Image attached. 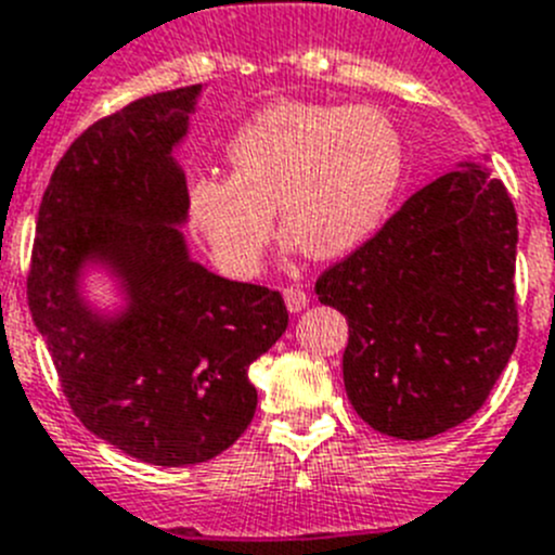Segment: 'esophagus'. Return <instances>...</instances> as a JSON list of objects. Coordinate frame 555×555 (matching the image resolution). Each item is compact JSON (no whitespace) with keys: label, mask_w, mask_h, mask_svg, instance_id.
I'll return each mask as SVG.
<instances>
[{"label":"esophagus","mask_w":555,"mask_h":555,"mask_svg":"<svg viewBox=\"0 0 555 555\" xmlns=\"http://www.w3.org/2000/svg\"><path fill=\"white\" fill-rule=\"evenodd\" d=\"M283 299H286V308L292 313L305 311V305H308V294H305L299 286H286V288H283Z\"/></svg>","instance_id":"esophagus-1"}]
</instances>
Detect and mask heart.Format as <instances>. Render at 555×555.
Segmentation results:
<instances>
[{
  "instance_id": "1",
  "label": "heart",
  "mask_w": 555,
  "mask_h": 555,
  "mask_svg": "<svg viewBox=\"0 0 555 555\" xmlns=\"http://www.w3.org/2000/svg\"><path fill=\"white\" fill-rule=\"evenodd\" d=\"M231 176L203 172L186 184V220L222 269L258 272L283 233L313 258H338L369 242L388 217L404 140L377 106L278 101L228 140Z\"/></svg>"
}]
</instances>
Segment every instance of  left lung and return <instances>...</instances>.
I'll use <instances>...</instances> for the list:
<instances>
[{"mask_svg":"<svg viewBox=\"0 0 555 555\" xmlns=\"http://www.w3.org/2000/svg\"><path fill=\"white\" fill-rule=\"evenodd\" d=\"M517 211L476 165L446 172L317 294L349 324L344 385L371 429L426 440L479 410L517 344Z\"/></svg>","mask_w":555,"mask_h":555,"instance_id":"obj_1","label":"left lung"}]
</instances>
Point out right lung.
I'll return each mask as SVG.
<instances>
[{
    "label": "right lung",
    "mask_w": 555,
    "mask_h": 555,
    "mask_svg": "<svg viewBox=\"0 0 555 555\" xmlns=\"http://www.w3.org/2000/svg\"><path fill=\"white\" fill-rule=\"evenodd\" d=\"M201 85L145 95L81 131L54 167L35 225L27 299L76 418L151 465H197L231 449L256 415L247 379L288 327L281 292L190 261L176 222L186 181L170 151ZM106 257L132 308L101 323L75 272Z\"/></svg>",
    "instance_id": "add662e5"
}]
</instances>
